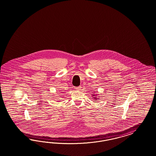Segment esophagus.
<instances>
[{
	"mask_svg": "<svg viewBox=\"0 0 156 156\" xmlns=\"http://www.w3.org/2000/svg\"><path fill=\"white\" fill-rule=\"evenodd\" d=\"M76 90H80V89H81V87L80 86H78V87H75L74 88Z\"/></svg>",
	"mask_w": 156,
	"mask_h": 156,
	"instance_id": "34e87169",
	"label": "esophagus"
}]
</instances>
